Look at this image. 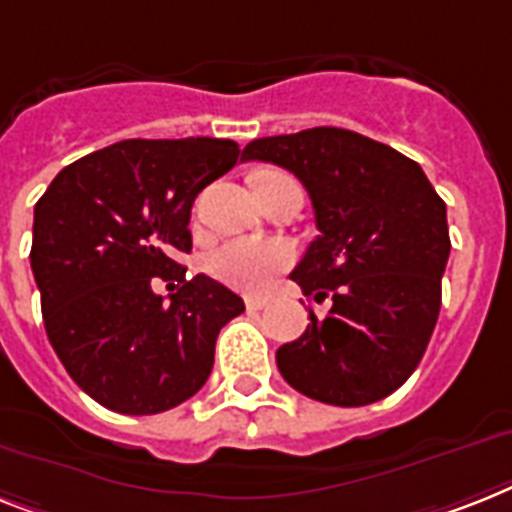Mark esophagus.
Returning a JSON list of instances; mask_svg holds the SVG:
<instances>
[{"label": "esophagus", "instance_id": "1", "mask_svg": "<svg viewBox=\"0 0 512 512\" xmlns=\"http://www.w3.org/2000/svg\"><path fill=\"white\" fill-rule=\"evenodd\" d=\"M270 305V299L265 297H249L247 299V310H263V307Z\"/></svg>", "mask_w": 512, "mask_h": 512}]
</instances>
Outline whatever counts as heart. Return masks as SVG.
<instances>
[{"instance_id":"b5f03b06","label":"heart","mask_w":512,"mask_h":512,"mask_svg":"<svg viewBox=\"0 0 512 512\" xmlns=\"http://www.w3.org/2000/svg\"><path fill=\"white\" fill-rule=\"evenodd\" d=\"M294 260V252L284 242L265 239H231L213 249L207 257V268L223 284L239 292L260 294L273 286L278 273H284Z\"/></svg>"}]
</instances>
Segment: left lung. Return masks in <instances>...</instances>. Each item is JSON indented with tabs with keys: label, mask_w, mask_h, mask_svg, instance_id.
Listing matches in <instances>:
<instances>
[{
	"label": "left lung",
	"mask_w": 512,
	"mask_h": 512,
	"mask_svg": "<svg viewBox=\"0 0 512 512\" xmlns=\"http://www.w3.org/2000/svg\"><path fill=\"white\" fill-rule=\"evenodd\" d=\"M242 160L292 170L321 234L292 281L310 310L305 334L278 347L286 384L310 400L360 407L384 400L418 368L442 307L450 257L447 207L418 162L347 128L249 141Z\"/></svg>",
	"instance_id": "8db88e82"
}]
</instances>
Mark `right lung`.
<instances>
[{"label":"right lung","instance_id":"add662e5","mask_svg":"<svg viewBox=\"0 0 512 512\" xmlns=\"http://www.w3.org/2000/svg\"><path fill=\"white\" fill-rule=\"evenodd\" d=\"M236 160L231 139H126L62 168L33 207L49 342L107 410L155 415L189 400L213 371L220 328L244 313L239 294L176 263L191 252L194 199ZM152 277L179 281L170 303Z\"/></svg>","mask_w":512,"mask_h":512}]
</instances>
